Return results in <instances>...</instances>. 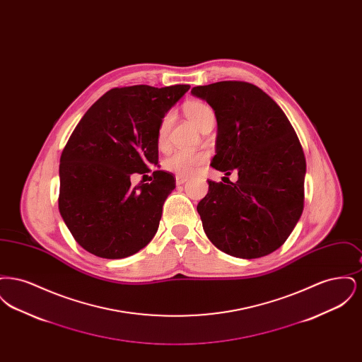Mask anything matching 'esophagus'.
<instances>
[{
  "label": "esophagus",
  "instance_id": "esophagus-1",
  "mask_svg": "<svg viewBox=\"0 0 362 362\" xmlns=\"http://www.w3.org/2000/svg\"><path fill=\"white\" fill-rule=\"evenodd\" d=\"M187 180H189V177H187V176H180V175H177V176H176V185H177V186L185 185Z\"/></svg>",
  "mask_w": 362,
  "mask_h": 362
}]
</instances>
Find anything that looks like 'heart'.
<instances>
[{"label":"heart","mask_w":362,"mask_h":362,"mask_svg":"<svg viewBox=\"0 0 362 362\" xmlns=\"http://www.w3.org/2000/svg\"><path fill=\"white\" fill-rule=\"evenodd\" d=\"M185 112L189 121L192 122L198 129L207 121L214 118L213 110L202 102H189L185 105ZM171 124V115L167 114L158 126L157 130V144L160 148H163L167 144L168 132ZM206 161V155L201 152H189V151H176L173 155L168 156L164 160V168L170 173L180 175V176H189L195 173L199 165H202Z\"/></svg>","instance_id":"b5f03b06"}]
</instances>
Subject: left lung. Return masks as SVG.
Segmentation results:
<instances>
[{
	"label": "left lung",
	"instance_id": "obj_1",
	"mask_svg": "<svg viewBox=\"0 0 362 362\" xmlns=\"http://www.w3.org/2000/svg\"><path fill=\"white\" fill-rule=\"evenodd\" d=\"M191 93L213 108L216 156L210 165L239 179L209 183L198 204L209 240L225 254L266 257L292 233L304 207L305 156L281 107L258 86L220 81Z\"/></svg>",
	"mask_w": 362,
	"mask_h": 362
}]
</instances>
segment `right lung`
Segmentation results:
<instances>
[{"label": "right lung", "mask_w": 362, "mask_h": 362, "mask_svg": "<svg viewBox=\"0 0 362 362\" xmlns=\"http://www.w3.org/2000/svg\"><path fill=\"white\" fill-rule=\"evenodd\" d=\"M189 86L114 88L78 122L59 160V213L74 240L104 259L127 258L153 239L173 173L130 176L158 164L157 130Z\"/></svg>", "instance_id": "right-lung-1"}]
</instances>
